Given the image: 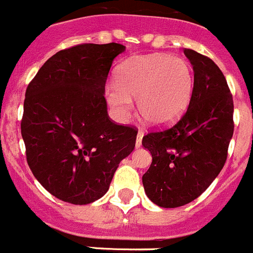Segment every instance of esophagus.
<instances>
[{"label":"esophagus","mask_w":253,"mask_h":253,"mask_svg":"<svg viewBox=\"0 0 253 253\" xmlns=\"http://www.w3.org/2000/svg\"><path fill=\"white\" fill-rule=\"evenodd\" d=\"M143 135H144V130H143V129H139V130H138L137 140H135V146H137V147H140V146H142Z\"/></svg>","instance_id":"obj_1"}]
</instances>
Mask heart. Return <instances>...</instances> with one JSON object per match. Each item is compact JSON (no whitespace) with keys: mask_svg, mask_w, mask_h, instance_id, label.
I'll return each instance as SVG.
<instances>
[{"mask_svg":"<svg viewBox=\"0 0 253 253\" xmlns=\"http://www.w3.org/2000/svg\"><path fill=\"white\" fill-rule=\"evenodd\" d=\"M194 88V72L187 60L165 54L129 58L116 69L115 84L105 95L116 118L128 116L138 96L140 115L153 125L177 120L189 105Z\"/></svg>","mask_w":253,"mask_h":253,"instance_id":"1","label":"heart"}]
</instances>
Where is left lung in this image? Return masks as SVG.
<instances>
[{"mask_svg": "<svg viewBox=\"0 0 253 253\" xmlns=\"http://www.w3.org/2000/svg\"><path fill=\"white\" fill-rule=\"evenodd\" d=\"M184 53L194 68L189 107L175 125L142 140L152 154L144 191L162 208L182 207L204 193L224 166L234 130L233 97L223 72L207 55Z\"/></svg>", "mask_w": 253, "mask_h": 253, "instance_id": "obj_1", "label": "left lung"}]
</instances>
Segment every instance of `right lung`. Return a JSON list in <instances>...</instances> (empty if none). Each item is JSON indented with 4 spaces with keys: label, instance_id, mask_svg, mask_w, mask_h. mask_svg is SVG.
I'll use <instances>...</instances> for the list:
<instances>
[{
    "label": "right lung",
    "instance_id": "add662e5",
    "mask_svg": "<svg viewBox=\"0 0 253 253\" xmlns=\"http://www.w3.org/2000/svg\"><path fill=\"white\" fill-rule=\"evenodd\" d=\"M118 43L78 44L55 53L25 92L21 135L26 161L42 186L59 200L90 204L106 194L138 130L107 115L104 97Z\"/></svg>",
    "mask_w": 253,
    "mask_h": 253
}]
</instances>
